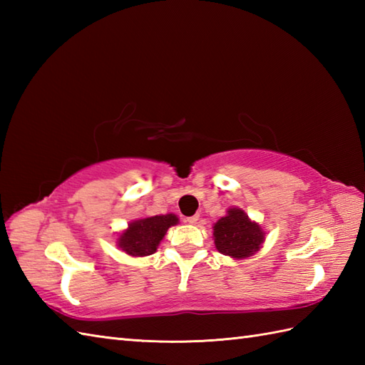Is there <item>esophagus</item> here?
Instances as JSON below:
<instances>
[{"label":"esophagus","mask_w":365,"mask_h":365,"mask_svg":"<svg viewBox=\"0 0 365 365\" xmlns=\"http://www.w3.org/2000/svg\"><path fill=\"white\" fill-rule=\"evenodd\" d=\"M199 221V215H195V216H190V218H187V222L188 224H196Z\"/></svg>","instance_id":"obj_1"}]
</instances>
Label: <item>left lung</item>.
I'll return each instance as SVG.
<instances>
[{
	"mask_svg": "<svg viewBox=\"0 0 365 365\" xmlns=\"http://www.w3.org/2000/svg\"><path fill=\"white\" fill-rule=\"evenodd\" d=\"M213 240L222 255L242 260L260 251L265 243V230L243 208L229 207L226 215L213 224Z\"/></svg>",
	"mask_w": 365,
	"mask_h": 365,
	"instance_id": "8db88e82",
	"label": "left lung"
}]
</instances>
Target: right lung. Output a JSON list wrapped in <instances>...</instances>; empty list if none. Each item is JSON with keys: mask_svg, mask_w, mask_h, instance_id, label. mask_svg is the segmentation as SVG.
<instances>
[{"mask_svg": "<svg viewBox=\"0 0 365 365\" xmlns=\"http://www.w3.org/2000/svg\"><path fill=\"white\" fill-rule=\"evenodd\" d=\"M175 224H178V216L174 213L133 220L118 235L115 246L131 257H145L158 250L168 229Z\"/></svg>", "mask_w": 365, "mask_h": 365, "instance_id": "1", "label": "right lung"}]
</instances>
